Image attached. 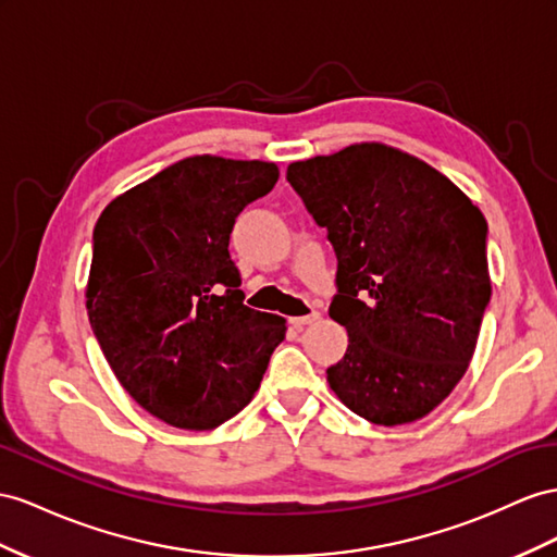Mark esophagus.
Wrapping results in <instances>:
<instances>
[{
	"label": "esophagus",
	"mask_w": 557,
	"mask_h": 557,
	"mask_svg": "<svg viewBox=\"0 0 557 557\" xmlns=\"http://www.w3.org/2000/svg\"><path fill=\"white\" fill-rule=\"evenodd\" d=\"M320 320V312L318 310H312V312H308V315H301V318H289V324L292 326H296V330H304L306 324H312V322H318Z\"/></svg>",
	"instance_id": "1"
}]
</instances>
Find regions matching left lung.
I'll use <instances>...</instances> for the list:
<instances>
[{"label":"left lung","mask_w":557,"mask_h":557,"mask_svg":"<svg viewBox=\"0 0 557 557\" xmlns=\"http://www.w3.org/2000/svg\"><path fill=\"white\" fill-rule=\"evenodd\" d=\"M287 181L338 261L330 318L348 350L326 369L330 388L379 425L431 414L473 360L492 296L482 211L437 169L376 140L292 162Z\"/></svg>","instance_id":"1"}]
</instances>
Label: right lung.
<instances>
[{
  "mask_svg": "<svg viewBox=\"0 0 557 557\" xmlns=\"http://www.w3.org/2000/svg\"><path fill=\"white\" fill-rule=\"evenodd\" d=\"M275 162L195 154L117 195L94 227L91 330L122 388L183 431H213L259 391L287 320L251 310L227 242Z\"/></svg>",
  "mask_w": 557,
  "mask_h": 557,
  "instance_id": "1",
  "label": "right lung"
}]
</instances>
